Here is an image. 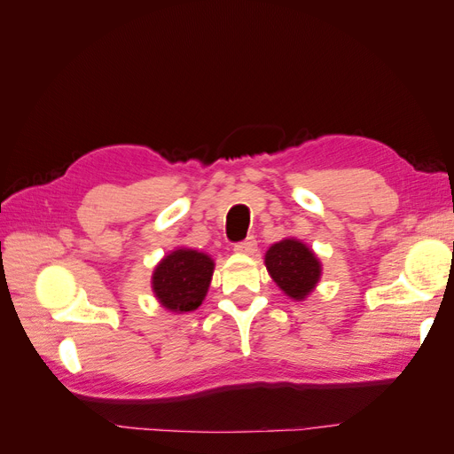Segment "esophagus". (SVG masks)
I'll use <instances>...</instances> for the list:
<instances>
[{"instance_id":"1","label":"esophagus","mask_w":454,"mask_h":454,"mask_svg":"<svg viewBox=\"0 0 454 454\" xmlns=\"http://www.w3.org/2000/svg\"><path fill=\"white\" fill-rule=\"evenodd\" d=\"M255 248H257V242L254 237H248L244 242L235 244V252L242 254V255H252L255 252Z\"/></svg>"}]
</instances>
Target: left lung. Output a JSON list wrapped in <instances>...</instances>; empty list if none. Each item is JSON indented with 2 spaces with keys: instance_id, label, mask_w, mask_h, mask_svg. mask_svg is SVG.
Returning <instances> with one entry per match:
<instances>
[{
  "instance_id": "8db88e82",
  "label": "left lung",
  "mask_w": 454,
  "mask_h": 454,
  "mask_svg": "<svg viewBox=\"0 0 454 454\" xmlns=\"http://www.w3.org/2000/svg\"><path fill=\"white\" fill-rule=\"evenodd\" d=\"M270 278L294 301H305L322 278V261L295 237L274 242L265 254Z\"/></svg>"
}]
</instances>
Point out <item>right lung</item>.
<instances>
[{
    "label": "right lung",
    "instance_id": "right-lung-1",
    "mask_svg": "<svg viewBox=\"0 0 454 454\" xmlns=\"http://www.w3.org/2000/svg\"><path fill=\"white\" fill-rule=\"evenodd\" d=\"M214 259L193 248H176L164 255L151 274V290L162 309L176 314L197 310L208 294Z\"/></svg>",
    "mask_w": 454,
    "mask_h": 454
}]
</instances>
